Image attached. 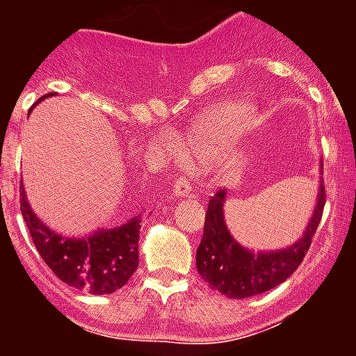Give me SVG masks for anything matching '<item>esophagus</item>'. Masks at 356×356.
I'll use <instances>...</instances> for the list:
<instances>
[{
    "instance_id": "1",
    "label": "esophagus",
    "mask_w": 356,
    "mask_h": 356,
    "mask_svg": "<svg viewBox=\"0 0 356 356\" xmlns=\"http://www.w3.org/2000/svg\"><path fill=\"white\" fill-rule=\"evenodd\" d=\"M190 190H192V184L186 177H177L173 181V195L183 197V195H188Z\"/></svg>"
}]
</instances>
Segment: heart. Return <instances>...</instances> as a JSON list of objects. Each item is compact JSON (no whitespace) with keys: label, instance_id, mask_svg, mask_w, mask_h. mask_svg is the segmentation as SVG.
<instances>
[{"label":"heart","instance_id":"b5f03b06","mask_svg":"<svg viewBox=\"0 0 356 356\" xmlns=\"http://www.w3.org/2000/svg\"><path fill=\"white\" fill-rule=\"evenodd\" d=\"M248 118L249 108L245 105H231L211 114L205 123L197 129L194 138L186 144L183 159L190 166L211 164L220 153V147L225 144V140L234 133V129L242 127Z\"/></svg>","mask_w":356,"mask_h":356}]
</instances>
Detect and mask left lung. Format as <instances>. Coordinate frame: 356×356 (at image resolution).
I'll return each mask as SVG.
<instances>
[{
	"instance_id": "left-lung-1",
	"label": "left lung",
	"mask_w": 356,
	"mask_h": 356,
	"mask_svg": "<svg viewBox=\"0 0 356 356\" xmlns=\"http://www.w3.org/2000/svg\"><path fill=\"white\" fill-rule=\"evenodd\" d=\"M325 197V186L321 184L312 220L299 242L288 249L254 254L238 245L229 234L223 220L225 190H220L209 200L203 238L195 253L200 275L211 284V288L233 299L253 298L279 286L298 270L310 249L316 229L323 216Z\"/></svg>"
}]
</instances>
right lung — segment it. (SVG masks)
Here are the masks:
<instances>
[{
	"instance_id": "obj_1",
	"label": "right lung",
	"mask_w": 356,
	"mask_h": 356,
	"mask_svg": "<svg viewBox=\"0 0 356 356\" xmlns=\"http://www.w3.org/2000/svg\"><path fill=\"white\" fill-rule=\"evenodd\" d=\"M19 209L42 260L68 286L96 296L113 293L127 284L136 270L140 218H133L122 227L99 231L83 240H72L49 231L33 214L25 201L24 188L19 190Z\"/></svg>"
}]
</instances>
